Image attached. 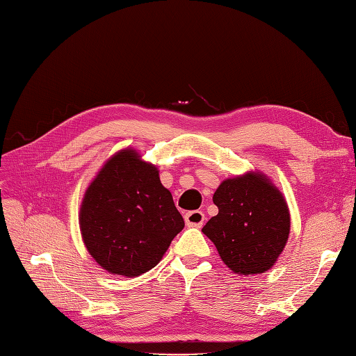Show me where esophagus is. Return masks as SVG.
I'll list each match as a JSON object with an SVG mask.
<instances>
[{"label":"esophagus","instance_id":"obj_1","mask_svg":"<svg viewBox=\"0 0 356 356\" xmlns=\"http://www.w3.org/2000/svg\"><path fill=\"white\" fill-rule=\"evenodd\" d=\"M184 220L187 227H195V228H201L205 220V214L202 211H190L184 216Z\"/></svg>","mask_w":356,"mask_h":356}]
</instances>
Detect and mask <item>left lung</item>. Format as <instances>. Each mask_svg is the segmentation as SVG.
<instances>
[{"label": "left lung", "instance_id": "1", "mask_svg": "<svg viewBox=\"0 0 356 356\" xmlns=\"http://www.w3.org/2000/svg\"><path fill=\"white\" fill-rule=\"evenodd\" d=\"M219 213L202 232L237 275L264 273L289 240L290 211L282 193L261 172L228 178L214 192Z\"/></svg>", "mask_w": 356, "mask_h": 356}]
</instances>
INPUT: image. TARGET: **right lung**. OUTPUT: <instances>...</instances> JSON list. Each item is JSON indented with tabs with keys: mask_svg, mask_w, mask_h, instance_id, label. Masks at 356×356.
<instances>
[{
	"mask_svg": "<svg viewBox=\"0 0 356 356\" xmlns=\"http://www.w3.org/2000/svg\"><path fill=\"white\" fill-rule=\"evenodd\" d=\"M80 231L104 270L136 278L160 263L184 228L159 169L127 148L106 161L80 207Z\"/></svg>",
	"mask_w": 356,
	"mask_h": 356,
	"instance_id": "1",
	"label": "right lung"
}]
</instances>
